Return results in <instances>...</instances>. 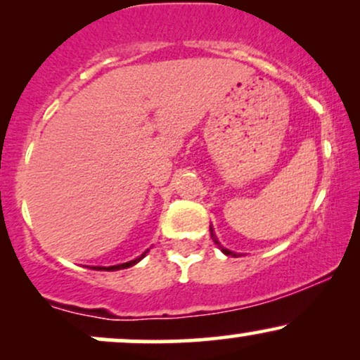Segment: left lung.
Instances as JSON below:
<instances>
[{"mask_svg":"<svg viewBox=\"0 0 360 360\" xmlns=\"http://www.w3.org/2000/svg\"><path fill=\"white\" fill-rule=\"evenodd\" d=\"M212 232H213V230H212ZM212 237H213V240H214V243H218V240H217V238H214V235H213V233H212ZM221 252H223V254H226V255H233V257H238V255H237V254H233V252H230V250L223 249V247H221Z\"/></svg>","mask_w":360,"mask_h":360,"instance_id":"8db88e82","label":"left lung"}]
</instances>
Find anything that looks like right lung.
<instances>
[{"instance_id":"obj_1","label":"right lung","mask_w":360,"mask_h":360,"mask_svg":"<svg viewBox=\"0 0 360 360\" xmlns=\"http://www.w3.org/2000/svg\"><path fill=\"white\" fill-rule=\"evenodd\" d=\"M147 252H143L142 255H140V257H137L135 260H130V262H125V264H118V266H110V267H93V269H96V271H118V269H127V267H130V266H134V264H137L140 259L143 257V255H146Z\"/></svg>"}]
</instances>
